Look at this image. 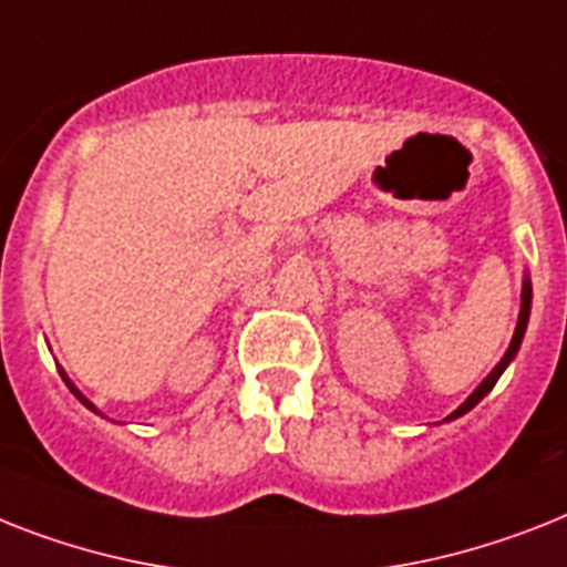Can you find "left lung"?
<instances>
[{
	"label": "left lung",
	"mask_w": 567,
	"mask_h": 567,
	"mask_svg": "<svg viewBox=\"0 0 567 567\" xmlns=\"http://www.w3.org/2000/svg\"><path fill=\"white\" fill-rule=\"evenodd\" d=\"M530 297H533V288H530V279H524V291H522V315H518V326H515V334H513V343H509V349L507 352H504V358H501V363L498 367H495V370L489 372V375H486V381H483L481 388L475 390V393L468 395L466 402L460 404L457 411L451 413L449 419H457V416H463V413L466 411H472V408H475L477 402H481L483 395L489 393L492 388H495V381L501 379V372L507 370V363L513 361L515 358V352H518V347H522V338H524V329H527V317H530Z\"/></svg>",
	"instance_id": "1"
}]
</instances>
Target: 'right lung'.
<instances>
[{"label":"right lung","instance_id":"add662e5","mask_svg":"<svg viewBox=\"0 0 567 567\" xmlns=\"http://www.w3.org/2000/svg\"><path fill=\"white\" fill-rule=\"evenodd\" d=\"M60 375H63V372H60ZM63 381H66V388H69V390H72V393H75V395H78V399H81V402H84V404H86V408H90V411H95V408H92V404H90V402H86L84 395H81V393H78V390H75V388H72V381H69V379H66V375H63Z\"/></svg>","mask_w":567,"mask_h":567}]
</instances>
